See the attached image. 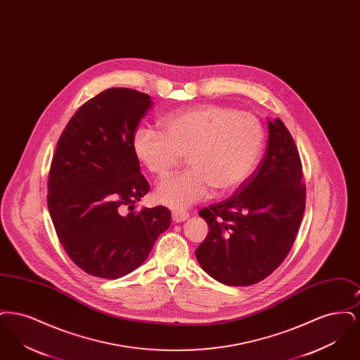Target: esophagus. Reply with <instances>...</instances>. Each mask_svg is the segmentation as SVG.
<instances>
[{
    "label": "esophagus",
    "mask_w": 360,
    "mask_h": 360,
    "mask_svg": "<svg viewBox=\"0 0 360 360\" xmlns=\"http://www.w3.org/2000/svg\"><path fill=\"white\" fill-rule=\"evenodd\" d=\"M188 219V212H184V210H175L172 212V220L174 223H184Z\"/></svg>",
    "instance_id": "34e87169"
}]
</instances>
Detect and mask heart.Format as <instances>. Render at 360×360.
<instances>
[{"label":"heart","instance_id":"b5f03b06","mask_svg":"<svg viewBox=\"0 0 360 360\" xmlns=\"http://www.w3.org/2000/svg\"><path fill=\"white\" fill-rule=\"evenodd\" d=\"M163 134L137 129L132 140L139 162L156 176H166L184 155L188 170L162 181L156 200L185 209L206 200L213 188L232 193L257 167L264 144L260 121L250 112L204 103L175 110L160 120Z\"/></svg>","mask_w":360,"mask_h":360}]
</instances>
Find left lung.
<instances>
[{
  "instance_id": "1",
  "label": "left lung",
  "mask_w": 360,
  "mask_h": 360,
  "mask_svg": "<svg viewBox=\"0 0 360 360\" xmlns=\"http://www.w3.org/2000/svg\"><path fill=\"white\" fill-rule=\"evenodd\" d=\"M267 150L232 197L200 210L209 232L195 250L206 274L228 286H250L288 257L305 210L307 188L294 140L279 119L267 122Z\"/></svg>"
}]
</instances>
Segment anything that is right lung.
<instances>
[{
  "label": "right lung",
  "mask_w": 360,
  "mask_h": 360,
  "mask_svg": "<svg viewBox=\"0 0 360 360\" xmlns=\"http://www.w3.org/2000/svg\"><path fill=\"white\" fill-rule=\"evenodd\" d=\"M153 103L134 89H106L75 112L59 137L47 205L68 255L93 276L117 279L136 270L172 224L165 206L134 212L150 185L132 140Z\"/></svg>",
  "instance_id": "add662e5"
}]
</instances>
